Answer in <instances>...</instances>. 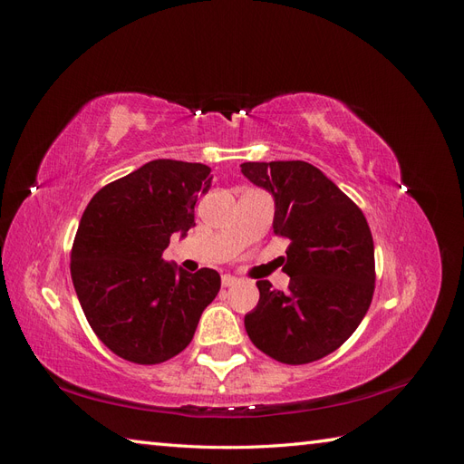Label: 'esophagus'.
<instances>
[{
  "label": "esophagus",
  "instance_id": "obj_1",
  "mask_svg": "<svg viewBox=\"0 0 464 464\" xmlns=\"http://www.w3.org/2000/svg\"><path fill=\"white\" fill-rule=\"evenodd\" d=\"M237 283H240V278H237V276L222 275V286H224V288H230V286H234V285H237Z\"/></svg>",
  "mask_w": 464,
  "mask_h": 464
}]
</instances>
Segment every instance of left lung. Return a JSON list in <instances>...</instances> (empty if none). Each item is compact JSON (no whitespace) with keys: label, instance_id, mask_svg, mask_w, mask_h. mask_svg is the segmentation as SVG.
<instances>
[{"label":"left lung","instance_id":"8db88e82","mask_svg":"<svg viewBox=\"0 0 464 464\" xmlns=\"http://www.w3.org/2000/svg\"><path fill=\"white\" fill-rule=\"evenodd\" d=\"M242 174L273 195L276 236L288 237L286 292L257 280L244 323L261 353L310 363L334 353L366 315L375 288L373 237L358 205L314 164L244 162Z\"/></svg>","mask_w":464,"mask_h":464}]
</instances>
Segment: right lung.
Wrapping results in <instances>:
<instances>
[{"label": "right lung", "instance_id": "obj_1", "mask_svg": "<svg viewBox=\"0 0 464 464\" xmlns=\"http://www.w3.org/2000/svg\"><path fill=\"white\" fill-rule=\"evenodd\" d=\"M210 168L159 159L98 191L81 217L72 278L89 325L111 353L135 363H160L184 350L220 275L188 273L162 259L170 236L195 227Z\"/></svg>", "mask_w": 464, "mask_h": 464}]
</instances>
